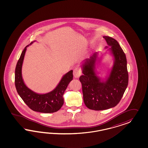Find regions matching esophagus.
Instances as JSON below:
<instances>
[{
	"instance_id": "esophagus-1",
	"label": "esophagus",
	"mask_w": 148,
	"mask_h": 148,
	"mask_svg": "<svg viewBox=\"0 0 148 148\" xmlns=\"http://www.w3.org/2000/svg\"><path fill=\"white\" fill-rule=\"evenodd\" d=\"M81 70L80 68L79 67H76L73 71V75L75 78H78L81 75Z\"/></svg>"
}]
</instances>
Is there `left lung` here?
<instances>
[{"label":"left lung","instance_id":"8db88e82","mask_svg":"<svg viewBox=\"0 0 148 148\" xmlns=\"http://www.w3.org/2000/svg\"><path fill=\"white\" fill-rule=\"evenodd\" d=\"M108 46L105 48L112 55L113 64L105 79L100 77L96 65L100 62L98 53L86 58L81 64L83 75L79 78L82 84L83 98L90 110L100 111L116 106L121 101L128 85L129 75L125 53L118 42L109 36H103Z\"/></svg>","mask_w":148,"mask_h":148}]
</instances>
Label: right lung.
<instances>
[{
    "label": "right lung",
    "mask_w": 148,
    "mask_h": 148,
    "mask_svg": "<svg viewBox=\"0 0 148 148\" xmlns=\"http://www.w3.org/2000/svg\"><path fill=\"white\" fill-rule=\"evenodd\" d=\"M35 41L24 48L18 60L15 69V86L19 95L32 110L45 113H54L59 110L64 103L63 96L68 84L73 79V70L65 74L58 85L50 92L40 94L28 88L23 79L22 68L27 47Z\"/></svg>",
    "instance_id": "1"
}]
</instances>
